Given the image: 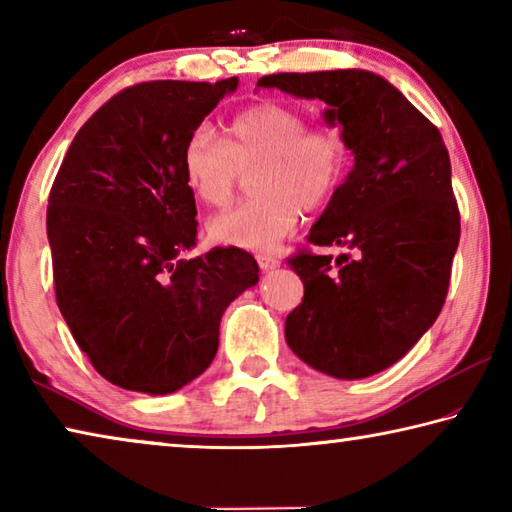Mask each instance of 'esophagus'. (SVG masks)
I'll list each match as a JSON object with an SVG mask.
<instances>
[{
	"mask_svg": "<svg viewBox=\"0 0 512 512\" xmlns=\"http://www.w3.org/2000/svg\"><path fill=\"white\" fill-rule=\"evenodd\" d=\"M257 264L262 271H273V268H277L282 262L273 255H257Z\"/></svg>",
	"mask_w": 512,
	"mask_h": 512,
	"instance_id": "obj_1",
	"label": "esophagus"
}]
</instances>
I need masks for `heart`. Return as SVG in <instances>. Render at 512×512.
I'll return each mask as SVG.
<instances>
[{
  "instance_id": "obj_1",
  "label": "heart",
  "mask_w": 512,
  "mask_h": 512,
  "mask_svg": "<svg viewBox=\"0 0 512 512\" xmlns=\"http://www.w3.org/2000/svg\"><path fill=\"white\" fill-rule=\"evenodd\" d=\"M348 149L332 128H307L305 117L280 103H259L225 126L223 144L207 126L180 153L185 185L205 205L232 198L239 171H253L255 201L214 214L207 235L221 246L268 250L296 228L300 210H316L336 194Z\"/></svg>"
}]
</instances>
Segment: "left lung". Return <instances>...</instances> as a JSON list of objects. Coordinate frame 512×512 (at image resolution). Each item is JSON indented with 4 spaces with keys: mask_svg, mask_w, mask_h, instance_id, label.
Returning <instances> with one entry per match:
<instances>
[{
    "mask_svg": "<svg viewBox=\"0 0 512 512\" xmlns=\"http://www.w3.org/2000/svg\"><path fill=\"white\" fill-rule=\"evenodd\" d=\"M257 88L325 103L354 155L348 176L311 225L309 244L348 255L300 253L289 266L305 298L287 316L289 348L318 372L363 379L391 368L445 305L461 216L438 128L384 76L368 69L271 74Z\"/></svg>",
    "mask_w": 512,
    "mask_h": 512,
    "instance_id": "obj_1",
    "label": "left lung"
}]
</instances>
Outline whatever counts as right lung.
Here are the masks:
<instances>
[{
  "instance_id": "right-lung-1",
  "label": "right lung",
  "mask_w": 512,
  "mask_h": 512,
  "mask_svg": "<svg viewBox=\"0 0 512 512\" xmlns=\"http://www.w3.org/2000/svg\"><path fill=\"white\" fill-rule=\"evenodd\" d=\"M239 79L151 81L112 97L69 144L47 207L56 302L103 379L176 393L219 350L223 311L259 282L255 257L196 246L180 171L187 137Z\"/></svg>"
}]
</instances>
